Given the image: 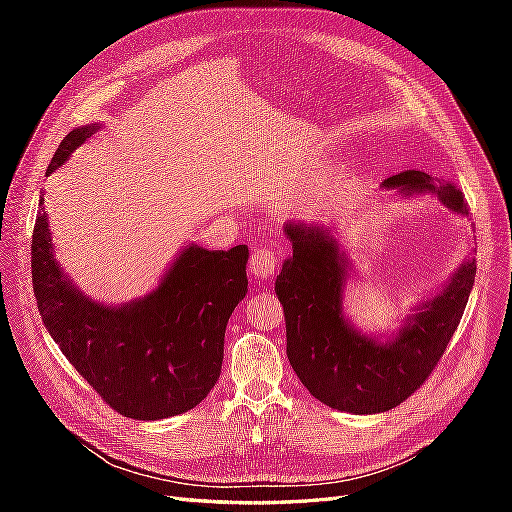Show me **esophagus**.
<instances>
[{"mask_svg": "<svg viewBox=\"0 0 512 512\" xmlns=\"http://www.w3.org/2000/svg\"><path fill=\"white\" fill-rule=\"evenodd\" d=\"M280 265V252L275 247H256L250 256V273L256 280H271Z\"/></svg>", "mask_w": 512, "mask_h": 512, "instance_id": "1", "label": "esophagus"}]
</instances>
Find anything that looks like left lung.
Listing matches in <instances>:
<instances>
[{"label": "left lung", "instance_id": "1", "mask_svg": "<svg viewBox=\"0 0 512 512\" xmlns=\"http://www.w3.org/2000/svg\"><path fill=\"white\" fill-rule=\"evenodd\" d=\"M404 194L431 192L459 215L470 207L451 181L406 170L382 181ZM292 256L275 280L284 305L286 354L305 389L329 408L352 414L386 412L429 378L451 342L474 286L476 262L466 260L431 301L414 307L395 337L361 335L344 316L342 294L350 262L337 241L316 224H286Z\"/></svg>", "mask_w": 512, "mask_h": 512}]
</instances>
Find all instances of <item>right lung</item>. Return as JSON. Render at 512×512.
Instances as JSON below:
<instances>
[{
    "mask_svg": "<svg viewBox=\"0 0 512 512\" xmlns=\"http://www.w3.org/2000/svg\"><path fill=\"white\" fill-rule=\"evenodd\" d=\"M100 126L72 130L46 168L64 164ZM40 198L32 235L38 312L55 344L119 414L158 421L192 410L215 386L230 314L247 292V245L228 252L188 245L147 297L111 307L76 288L55 260Z\"/></svg>",
    "mask_w": 512,
    "mask_h": 512,
    "instance_id": "add662e5",
    "label": "right lung"
}]
</instances>
